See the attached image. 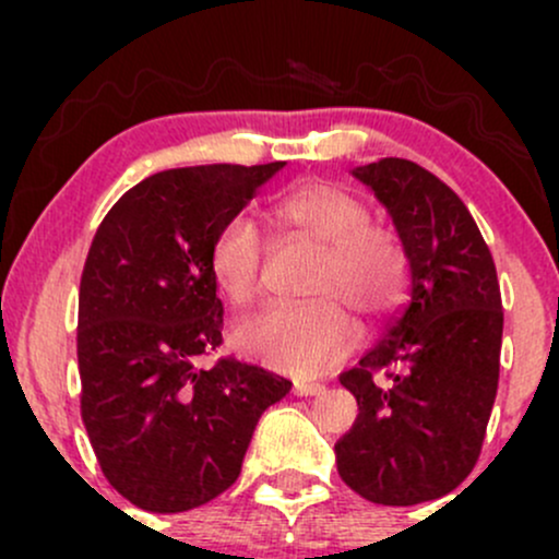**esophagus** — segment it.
I'll list each match as a JSON object with an SVG mask.
<instances>
[{
	"mask_svg": "<svg viewBox=\"0 0 559 559\" xmlns=\"http://www.w3.org/2000/svg\"><path fill=\"white\" fill-rule=\"evenodd\" d=\"M325 386H320V383H310V381H297L294 383V394L297 396H318L323 394Z\"/></svg>",
	"mask_w": 559,
	"mask_h": 559,
	"instance_id": "esophagus-1",
	"label": "esophagus"
}]
</instances>
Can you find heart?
Listing matches in <instances>:
<instances>
[{
  "label": "heart",
  "instance_id": "1",
  "mask_svg": "<svg viewBox=\"0 0 559 559\" xmlns=\"http://www.w3.org/2000/svg\"><path fill=\"white\" fill-rule=\"evenodd\" d=\"M267 221L284 236L312 241L320 260L310 278L312 305H278L247 320L234 342L249 357L292 376H316L344 360L357 342L349 312L378 318L402 288V252L386 230L370 226L362 199L331 181H301L278 194ZM265 243L247 215L230 217L210 247V273L230 305L247 307L262 288Z\"/></svg>",
  "mask_w": 559,
  "mask_h": 559
}]
</instances>
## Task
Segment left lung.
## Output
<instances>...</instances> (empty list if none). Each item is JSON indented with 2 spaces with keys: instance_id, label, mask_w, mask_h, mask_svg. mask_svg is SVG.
Here are the masks:
<instances>
[{
  "instance_id": "obj_1",
  "label": "left lung",
  "mask_w": 559,
  "mask_h": 559,
  "mask_svg": "<svg viewBox=\"0 0 559 559\" xmlns=\"http://www.w3.org/2000/svg\"><path fill=\"white\" fill-rule=\"evenodd\" d=\"M352 176L386 207L409 292L381 342L338 376L360 415L333 449L352 491L409 507L454 491L476 465L499 383L502 294L476 221L433 173L386 157Z\"/></svg>"
}]
</instances>
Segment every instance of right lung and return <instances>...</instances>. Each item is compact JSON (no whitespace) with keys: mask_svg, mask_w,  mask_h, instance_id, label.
<instances>
[{"mask_svg":"<svg viewBox=\"0 0 559 559\" xmlns=\"http://www.w3.org/2000/svg\"><path fill=\"white\" fill-rule=\"evenodd\" d=\"M286 163L197 165L128 189L88 249L79 294L81 415L112 489L146 512H186L239 478L260 415L292 381L221 360L215 234Z\"/></svg>","mask_w":559,"mask_h":559,"instance_id":"1","label":"right lung"}]
</instances>
